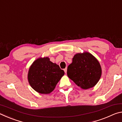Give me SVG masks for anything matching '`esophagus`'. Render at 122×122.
Instances as JSON below:
<instances>
[{
  "instance_id": "34e87169",
  "label": "esophagus",
  "mask_w": 122,
  "mask_h": 122,
  "mask_svg": "<svg viewBox=\"0 0 122 122\" xmlns=\"http://www.w3.org/2000/svg\"><path fill=\"white\" fill-rule=\"evenodd\" d=\"M64 71H65V73H67V68H66L65 69H64Z\"/></svg>"
}]
</instances>
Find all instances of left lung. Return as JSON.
Returning a JSON list of instances; mask_svg holds the SVG:
<instances>
[{"instance_id": "left-lung-1", "label": "left lung", "mask_w": 122, "mask_h": 122, "mask_svg": "<svg viewBox=\"0 0 122 122\" xmlns=\"http://www.w3.org/2000/svg\"><path fill=\"white\" fill-rule=\"evenodd\" d=\"M102 70L95 57L89 53H78L67 68V75L83 89L93 87L100 80Z\"/></svg>"}]
</instances>
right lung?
<instances>
[{"label":"right lung","mask_w":122,"mask_h":122,"mask_svg":"<svg viewBox=\"0 0 122 122\" xmlns=\"http://www.w3.org/2000/svg\"><path fill=\"white\" fill-rule=\"evenodd\" d=\"M65 74L59 66L49 60L48 57L39 58L29 69L28 80L33 89L40 94H49L54 89Z\"/></svg>","instance_id":"obj_1"}]
</instances>
